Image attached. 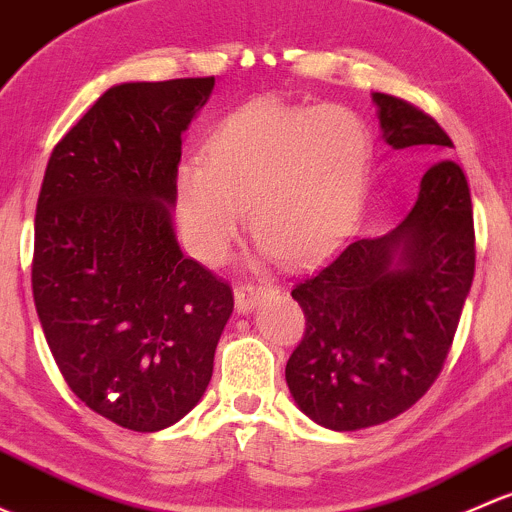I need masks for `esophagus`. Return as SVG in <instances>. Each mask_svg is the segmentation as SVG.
Segmentation results:
<instances>
[{"label": "esophagus", "mask_w": 512, "mask_h": 512, "mask_svg": "<svg viewBox=\"0 0 512 512\" xmlns=\"http://www.w3.org/2000/svg\"><path fill=\"white\" fill-rule=\"evenodd\" d=\"M271 291L273 286H261V283H239V286L234 288L236 310H239V313H249V310H254Z\"/></svg>", "instance_id": "34e87169"}]
</instances>
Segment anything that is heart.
<instances>
[{
	"mask_svg": "<svg viewBox=\"0 0 512 512\" xmlns=\"http://www.w3.org/2000/svg\"><path fill=\"white\" fill-rule=\"evenodd\" d=\"M374 165L370 125L345 105L251 100L226 115L204 160L175 172V207L192 254L219 263L244 226L263 258L305 266L357 226Z\"/></svg>",
	"mask_w": 512,
	"mask_h": 512,
	"instance_id": "obj_1",
	"label": "heart"
}]
</instances>
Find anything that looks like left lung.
<instances>
[{
  "mask_svg": "<svg viewBox=\"0 0 512 512\" xmlns=\"http://www.w3.org/2000/svg\"><path fill=\"white\" fill-rule=\"evenodd\" d=\"M372 100L392 150L436 162L397 229L350 241L291 291L305 333L286 365L288 389L300 412L333 431L384 424L429 392L476 271L471 189L444 157L451 138L407 100Z\"/></svg>",
  "mask_w": 512,
  "mask_h": 512,
  "instance_id": "8db88e82",
  "label": "left lung"
}]
</instances>
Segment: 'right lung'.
<instances>
[{
    "mask_svg": "<svg viewBox=\"0 0 512 512\" xmlns=\"http://www.w3.org/2000/svg\"><path fill=\"white\" fill-rule=\"evenodd\" d=\"M214 76L120 83L54 147L34 221L36 313L71 392L130 431L192 412L234 310L172 226L182 133Z\"/></svg>",
    "mask_w": 512,
    "mask_h": 512,
    "instance_id": "right-lung-1",
    "label": "right lung"
}]
</instances>
